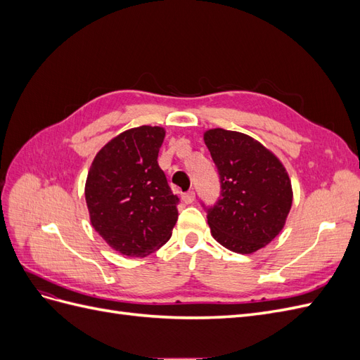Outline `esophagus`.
Here are the masks:
<instances>
[{"label":"esophagus","instance_id":"34e87169","mask_svg":"<svg viewBox=\"0 0 360 360\" xmlns=\"http://www.w3.org/2000/svg\"><path fill=\"white\" fill-rule=\"evenodd\" d=\"M181 200H183V202H186V204H192V202L195 201V192H193V191H188V192H184V193L181 195Z\"/></svg>","mask_w":360,"mask_h":360}]
</instances>
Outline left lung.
<instances>
[{"instance_id": "obj_1", "label": "left lung", "mask_w": 360, "mask_h": 360, "mask_svg": "<svg viewBox=\"0 0 360 360\" xmlns=\"http://www.w3.org/2000/svg\"><path fill=\"white\" fill-rule=\"evenodd\" d=\"M217 167L222 198L207 214L217 243L254 254L284 228L292 204L291 180L274 151L242 132L221 127L204 132Z\"/></svg>"}]
</instances>
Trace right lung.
<instances>
[{
  "mask_svg": "<svg viewBox=\"0 0 360 360\" xmlns=\"http://www.w3.org/2000/svg\"><path fill=\"white\" fill-rule=\"evenodd\" d=\"M160 126L124 130L91 162L85 202L94 230L114 250L143 258L165 245L177 222L179 198L158 163Z\"/></svg>",
  "mask_w": 360,
  "mask_h": 360,
  "instance_id": "add662e5",
  "label": "right lung"
}]
</instances>
